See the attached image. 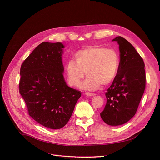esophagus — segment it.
I'll list each match as a JSON object with an SVG mask.
<instances>
[{
	"label": "esophagus",
	"mask_w": 160,
	"mask_h": 160,
	"mask_svg": "<svg viewBox=\"0 0 160 160\" xmlns=\"http://www.w3.org/2000/svg\"><path fill=\"white\" fill-rule=\"evenodd\" d=\"M85 94L86 96H88V97H94V96L96 95V94L94 93H91V92H85Z\"/></svg>",
	"instance_id": "1"
}]
</instances>
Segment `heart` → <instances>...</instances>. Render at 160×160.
Returning a JSON list of instances; mask_svg holds the SVG:
<instances>
[{
    "instance_id": "b5f03b06",
    "label": "heart",
    "mask_w": 160,
    "mask_h": 160,
    "mask_svg": "<svg viewBox=\"0 0 160 160\" xmlns=\"http://www.w3.org/2000/svg\"><path fill=\"white\" fill-rule=\"evenodd\" d=\"M120 60L116 51L103 47H88L78 51L73 60L67 62L65 72L68 83L78 87L85 72L88 75L81 87L87 91L98 89L101 84L108 85L116 79Z\"/></svg>"
}]
</instances>
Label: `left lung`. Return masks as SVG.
Returning <instances> with one entry per match:
<instances>
[{
	"label": "left lung",
	"instance_id": "8db88e82",
	"mask_svg": "<svg viewBox=\"0 0 160 160\" xmlns=\"http://www.w3.org/2000/svg\"><path fill=\"white\" fill-rule=\"evenodd\" d=\"M119 44V72L106 92V104L100 116L112 126L123 125L135 116L146 87L144 63L132 44L123 37L112 40Z\"/></svg>",
	"mask_w": 160,
	"mask_h": 160
}]
</instances>
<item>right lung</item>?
Wrapping results in <instances>:
<instances>
[{
  "instance_id": "add662e5",
  "label": "right lung",
  "mask_w": 160,
  "mask_h": 160,
  "mask_svg": "<svg viewBox=\"0 0 160 160\" xmlns=\"http://www.w3.org/2000/svg\"><path fill=\"white\" fill-rule=\"evenodd\" d=\"M61 42H44L20 68L19 91L28 113L37 123L59 129L68 122L81 92L68 87L63 78Z\"/></svg>"
}]
</instances>
